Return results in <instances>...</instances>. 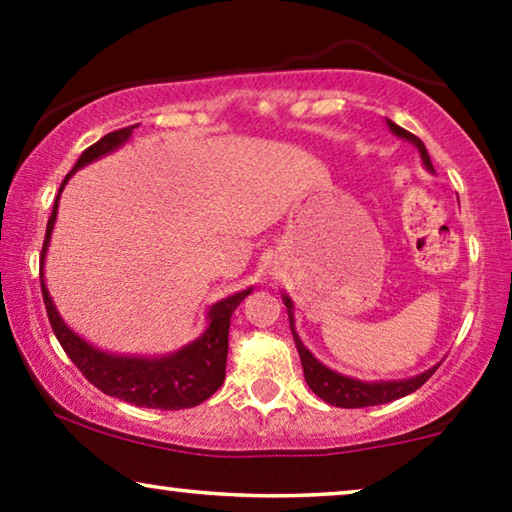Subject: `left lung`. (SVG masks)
I'll return each mask as SVG.
<instances>
[{
	"instance_id": "obj_1",
	"label": "left lung",
	"mask_w": 512,
	"mask_h": 512,
	"mask_svg": "<svg viewBox=\"0 0 512 512\" xmlns=\"http://www.w3.org/2000/svg\"><path fill=\"white\" fill-rule=\"evenodd\" d=\"M389 130L394 135L408 139L419 149V156H422V163L426 165V170L433 172V163L429 158V151H426L424 142L419 137L412 135V132L403 130L401 125H396L394 121H387ZM284 305L289 307V321H291V331H293V314H291V298L284 296ZM293 340H296L298 354H300V363H303V373H305V382L314 394L319 398H324L326 403L335 405V408H368V405H382V403H391L396 398H403L417 391L422 384L429 380V377L436 373L438 366H433L424 373H419L415 377H408V380H391V382H361L354 380V377L340 375L335 370L326 368L324 363L317 361L312 356L310 349H307L303 342H300L298 333L293 331Z\"/></svg>"
}]
</instances>
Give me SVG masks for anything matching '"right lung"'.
<instances>
[{"label":"right lung","instance_id":"1","mask_svg":"<svg viewBox=\"0 0 512 512\" xmlns=\"http://www.w3.org/2000/svg\"><path fill=\"white\" fill-rule=\"evenodd\" d=\"M132 130H135V125L114 130L109 132V135H104L100 142L88 146V149L81 153V158L76 160L74 170L67 174L65 181H62L60 193L62 188H65L67 179L72 177L79 167L93 163V160L118 149V146L128 142ZM60 193L58 198H55L51 219L46 223L39 279L48 321H51L55 338H58L69 359H72L74 366L86 375V380L90 384H95V387L104 391V394L137 405V408L184 410L195 408V405L207 401V398L221 387L223 380H226L230 317H233L235 307L249 296L251 289L233 293V296L223 298L219 303L209 307L205 333H202L198 340H193L191 345L181 347L179 352L160 356V359H137V356H114L100 352V349L88 345L86 340H81L79 335L60 319V314L55 310L53 300L48 296V289L44 284V258L48 242H51L55 216H58Z\"/></svg>","mask_w":512,"mask_h":512}]
</instances>
